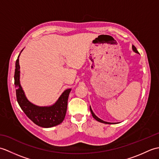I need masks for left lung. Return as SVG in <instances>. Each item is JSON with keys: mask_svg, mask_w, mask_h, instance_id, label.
Returning <instances> with one entry per match:
<instances>
[{"mask_svg": "<svg viewBox=\"0 0 159 159\" xmlns=\"http://www.w3.org/2000/svg\"><path fill=\"white\" fill-rule=\"evenodd\" d=\"M132 48H133V51L134 52H136V53H138L139 54V52L137 51V48H136V47L134 46H132ZM89 108H90V111H91V113H92V116H93V117L94 118V119H95L96 120H97L98 121H100V122H101V123H104V124H117V123H111V122H107V121H104V120H101V119H100L99 117H98L95 114H94V113L93 112V111H92V108H91V107H89Z\"/></svg>", "mask_w": 159, "mask_h": 159, "instance_id": "1", "label": "left lung"}]
</instances>
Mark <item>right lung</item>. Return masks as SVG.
Wrapping results in <instances>:
<instances>
[{"instance_id": "right-lung-1", "label": "right lung", "mask_w": 159, "mask_h": 159, "mask_svg": "<svg viewBox=\"0 0 159 159\" xmlns=\"http://www.w3.org/2000/svg\"><path fill=\"white\" fill-rule=\"evenodd\" d=\"M23 50H21L22 52ZM16 62L14 84L16 87L17 101L26 116L36 125L43 128H51L60 124L65 118L67 100L72 89H67L61 93L55 104L50 106L39 107L31 103L26 97L25 92L20 82L19 57Z\"/></svg>"}]
</instances>
